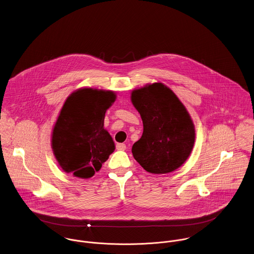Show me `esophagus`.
<instances>
[{
  "instance_id": "esophagus-1",
  "label": "esophagus",
  "mask_w": 254,
  "mask_h": 254,
  "mask_svg": "<svg viewBox=\"0 0 254 254\" xmlns=\"http://www.w3.org/2000/svg\"><path fill=\"white\" fill-rule=\"evenodd\" d=\"M116 148H117V150H119V151H125L127 149V146H126V144L118 143L117 145H116Z\"/></svg>"
}]
</instances>
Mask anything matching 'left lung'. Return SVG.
<instances>
[{"label": "left lung", "mask_w": 254, "mask_h": 254, "mask_svg": "<svg viewBox=\"0 0 254 254\" xmlns=\"http://www.w3.org/2000/svg\"><path fill=\"white\" fill-rule=\"evenodd\" d=\"M130 99L143 122L142 136L131 149L133 157L149 173L175 171L195 142V127L186 106L161 82L134 89Z\"/></svg>", "instance_id": "left-lung-1"}]
</instances>
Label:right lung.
Wrapping results in <instances>:
<instances>
[{
	"instance_id": "add662e5",
	"label": "right lung",
	"mask_w": 254,
	"mask_h": 254,
	"mask_svg": "<svg viewBox=\"0 0 254 254\" xmlns=\"http://www.w3.org/2000/svg\"><path fill=\"white\" fill-rule=\"evenodd\" d=\"M116 98L114 91L84 87L65 99L51 135L53 154L64 172L89 179L115 151L104 117Z\"/></svg>"
}]
</instances>
